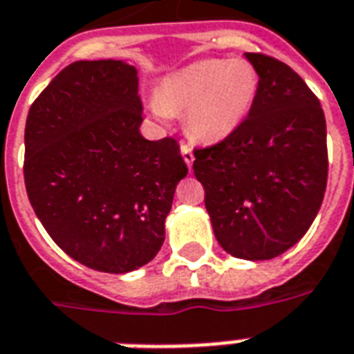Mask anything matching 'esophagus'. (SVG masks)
I'll return each mask as SVG.
<instances>
[{"mask_svg":"<svg viewBox=\"0 0 354 354\" xmlns=\"http://www.w3.org/2000/svg\"><path fill=\"white\" fill-rule=\"evenodd\" d=\"M180 148H182V156L183 159H185V163L191 167V163H193V152H191V147L185 145V142H180Z\"/></svg>","mask_w":354,"mask_h":354,"instance_id":"esophagus-1","label":"esophagus"}]
</instances>
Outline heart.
Listing matches in <instances>:
<instances>
[{
  "mask_svg": "<svg viewBox=\"0 0 354 354\" xmlns=\"http://www.w3.org/2000/svg\"><path fill=\"white\" fill-rule=\"evenodd\" d=\"M254 94L256 74L247 61H202L167 80L152 109L163 117L185 109L187 133L198 141H217L249 113Z\"/></svg>",
  "mask_w": 354,
  "mask_h": 354,
  "instance_id": "heart-1",
  "label": "heart"
}]
</instances>
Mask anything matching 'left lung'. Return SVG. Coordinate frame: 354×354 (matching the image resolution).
Returning <instances> with one entry per match:
<instances>
[{"mask_svg": "<svg viewBox=\"0 0 354 354\" xmlns=\"http://www.w3.org/2000/svg\"><path fill=\"white\" fill-rule=\"evenodd\" d=\"M260 75L249 117L228 137L195 148L213 232L228 254L271 260L306 234L328 176L319 100L282 61L245 53Z\"/></svg>", "mask_w": 354, "mask_h": 354, "instance_id": "left-lung-1", "label": "left lung"}]
</instances>
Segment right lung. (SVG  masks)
<instances>
[{
  "instance_id": "1",
  "label": "right lung",
  "mask_w": 354,
  "mask_h": 354,
  "mask_svg": "<svg viewBox=\"0 0 354 354\" xmlns=\"http://www.w3.org/2000/svg\"><path fill=\"white\" fill-rule=\"evenodd\" d=\"M137 70L77 61L29 107L24 180L46 232L75 261L128 273L165 241V219L187 174L172 137L147 141Z\"/></svg>"
}]
</instances>
